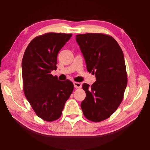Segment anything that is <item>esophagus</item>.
<instances>
[{
	"mask_svg": "<svg viewBox=\"0 0 150 150\" xmlns=\"http://www.w3.org/2000/svg\"><path fill=\"white\" fill-rule=\"evenodd\" d=\"M73 84H74V88H81V83H79L74 82Z\"/></svg>",
	"mask_w": 150,
	"mask_h": 150,
	"instance_id": "esophagus-1",
	"label": "esophagus"
}]
</instances>
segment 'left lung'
Wrapping results in <instances>:
<instances>
[{
    "instance_id": "left-lung-1",
    "label": "left lung",
    "mask_w": 150,
    "mask_h": 150,
    "mask_svg": "<svg viewBox=\"0 0 150 150\" xmlns=\"http://www.w3.org/2000/svg\"><path fill=\"white\" fill-rule=\"evenodd\" d=\"M76 38L88 71L96 79L91 86L83 84L86 96L81 107L88 120L100 122L110 117L123 99L128 83L123 52L109 35L87 33Z\"/></svg>"
}]
</instances>
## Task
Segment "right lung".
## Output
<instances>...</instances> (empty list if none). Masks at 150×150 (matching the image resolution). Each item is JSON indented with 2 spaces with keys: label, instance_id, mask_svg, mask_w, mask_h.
I'll return each instance as SVG.
<instances>
[{
  "label": "right lung",
  "instance_id": "1",
  "mask_svg": "<svg viewBox=\"0 0 150 150\" xmlns=\"http://www.w3.org/2000/svg\"><path fill=\"white\" fill-rule=\"evenodd\" d=\"M72 34L49 33L31 40L22 62L23 89L31 107L40 118L51 122L62 115L66 101L73 91L69 80L61 81L51 74L57 69L59 51Z\"/></svg>",
  "mask_w": 150,
  "mask_h": 150
}]
</instances>
